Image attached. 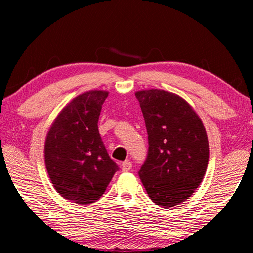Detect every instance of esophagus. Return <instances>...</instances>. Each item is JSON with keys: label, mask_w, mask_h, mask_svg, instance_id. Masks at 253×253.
I'll list each match as a JSON object with an SVG mask.
<instances>
[{"label": "esophagus", "mask_w": 253, "mask_h": 253, "mask_svg": "<svg viewBox=\"0 0 253 253\" xmlns=\"http://www.w3.org/2000/svg\"><path fill=\"white\" fill-rule=\"evenodd\" d=\"M131 166H132V164H131L130 161L123 162V164H122V170H123V172H129V170L131 169Z\"/></svg>", "instance_id": "obj_1"}]
</instances>
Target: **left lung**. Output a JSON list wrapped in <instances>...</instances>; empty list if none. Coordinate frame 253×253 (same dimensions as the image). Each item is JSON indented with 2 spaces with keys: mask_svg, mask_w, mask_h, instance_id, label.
<instances>
[{
  "mask_svg": "<svg viewBox=\"0 0 253 253\" xmlns=\"http://www.w3.org/2000/svg\"><path fill=\"white\" fill-rule=\"evenodd\" d=\"M135 96L148 135L139 177L154 203L174 207L193 194L207 172V131L193 108L177 95L152 89Z\"/></svg>",
  "mask_w": 253,
  "mask_h": 253,
  "instance_id": "left-lung-1",
  "label": "left lung"
}]
</instances>
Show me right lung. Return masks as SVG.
<instances>
[{"mask_svg": "<svg viewBox=\"0 0 253 253\" xmlns=\"http://www.w3.org/2000/svg\"><path fill=\"white\" fill-rule=\"evenodd\" d=\"M108 92L88 91L76 97L55 118L45 139L46 170L58 193L87 205L104 194L119 169L98 130Z\"/></svg>", "mask_w": 253, "mask_h": 253, "instance_id": "obj_1", "label": "right lung"}]
</instances>
